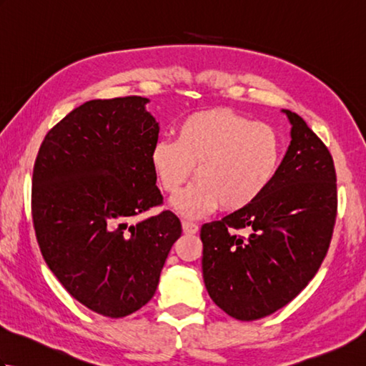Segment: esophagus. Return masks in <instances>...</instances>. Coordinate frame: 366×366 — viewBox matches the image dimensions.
<instances>
[{
    "label": "esophagus",
    "instance_id": "1",
    "mask_svg": "<svg viewBox=\"0 0 366 366\" xmlns=\"http://www.w3.org/2000/svg\"><path fill=\"white\" fill-rule=\"evenodd\" d=\"M182 231L185 234H197L198 232V224L192 223V222H182Z\"/></svg>",
    "mask_w": 366,
    "mask_h": 366
}]
</instances>
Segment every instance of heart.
<instances>
[{
  "label": "heart",
  "instance_id": "obj_1",
  "mask_svg": "<svg viewBox=\"0 0 366 366\" xmlns=\"http://www.w3.org/2000/svg\"><path fill=\"white\" fill-rule=\"evenodd\" d=\"M149 162L167 193L181 189L195 167L197 181L171 199V207L198 219L220 206L236 212L256 203L278 176L283 144L267 124L231 110H206L179 122L176 139H157Z\"/></svg>",
  "mask_w": 366,
  "mask_h": 366
}]
</instances>
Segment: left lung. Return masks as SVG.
Masks as SVG:
<instances>
[{
  "label": "left lung",
  "mask_w": 366,
  "mask_h": 366,
  "mask_svg": "<svg viewBox=\"0 0 366 366\" xmlns=\"http://www.w3.org/2000/svg\"><path fill=\"white\" fill-rule=\"evenodd\" d=\"M278 176L245 209L201 227L206 290L224 313L254 321L308 285L327 254L337 219V174L327 147L299 114ZM234 229H247L249 237Z\"/></svg>",
  "instance_id": "8db88e82"
}]
</instances>
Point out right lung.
Returning a JSON list of instances; mask_svg holds the SVG:
<instances>
[{"label":"right lung","instance_id":"1","mask_svg":"<svg viewBox=\"0 0 366 366\" xmlns=\"http://www.w3.org/2000/svg\"><path fill=\"white\" fill-rule=\"evenodd\" d=\"M149 99L84 102L45 135L36 157L31 212L46 266L74 299L108 317L152 299L182 227L162 204L149 152L159 122Z\"/></svg>","mask_w":366,"mask_h":366}]
</instances>
